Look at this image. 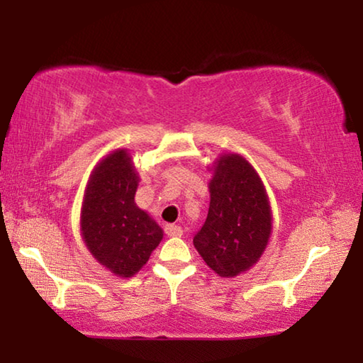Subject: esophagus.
<instances>
[{"label": "esophagus", "mask_w": 363, "mask_h": 363, "mask_svg": "<svg viewBox=\"0 0 363 363\" xmlns=\"http://www.w3.org/2000/svg\"><path fill=\"white\" fill-rule=\"evenodd\" d=\"M164 230H167L168 237H181L182 235V227L181 225H176V224H169L164 227Z\"/></svg>", "instance_id": "34e87169"}]
</instances>
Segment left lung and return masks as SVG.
I'll return each instance as SVG.
<instances>
[{
    "label": "left lung",
    "mask_w": 363,
    "mask_h": 363,
    "mask_svg": "<svg viewBox=\"0 0 363 363\" xmlns=\"http://www.w3.org/2000/svg\"><path fill=\"white\" fill-rule=\"evenodd\" d=\"M210 194V210L194 245L214 272L235 277L267 245L272 218L266 190L247 160L229 153L214 168Z\"/></svg>",
    "instance_id": "1"
}]
</instances>
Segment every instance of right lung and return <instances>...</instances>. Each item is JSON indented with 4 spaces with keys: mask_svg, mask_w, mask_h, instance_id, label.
<instances>
[{
    "mask_svg": "<svg viewBox=\"0 0 363 363\" xmlns=\"http://www.w3.org/2000/svg\"><path fill=\"white\" fill-rule=\"evenodd\" d=\"M139 177L131 157L115 150L97 164L84 195V242L102 266L131 277L149 261L163 230L134 203Z\"/></svg>",
    "mask_w": 363,
    "mask_h": 363,
    "instance_id": "1",
    "label": "right lung"
}]
</instances>
